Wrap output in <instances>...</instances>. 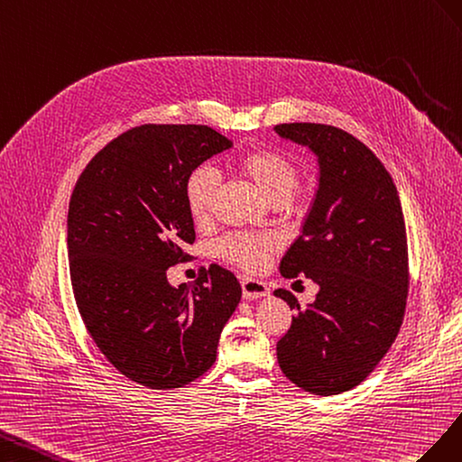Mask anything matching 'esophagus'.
I'll return each mask as SVG.
<instances>
[{
	"label": "esophagus",
	"instance_id": "obj_1",
	"mask_svg": "<svg viewBox=\"0 0 462 462\" xmlns=\"http://www.w3.org/2000/svg\"><path fill=\"white\" fill-rule=\"evenodd\" d=\"M242 290H244L245 300H259V298H265L271 294L267 284L261 281H255V279H242Z\"/></svg>",
	"mask_w": 462,
	"mask_h": 462
}]
</instances>
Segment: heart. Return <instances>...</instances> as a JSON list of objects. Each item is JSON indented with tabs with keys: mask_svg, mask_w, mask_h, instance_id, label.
<instances>
[{
	"mask_svg": "<svg viewBox=\"0 0 462 462\" xmlns=\"http://www.w3.org/2000/svg\"><path fill=\"white\" fill-rule=\"evenodd\" d=\"M240 172L254 183L267 203L284 205L298 183V168L290 158L279 151L259 149L240 158ZM218 178L213 168L199 166L186 180V203L197 222H205L213 213ZM279 242L273 236L238 234L228 236L218 245V254L244 271H259L265 267L269 257L276 252Z\"/></svg>",
	"mask_w": 462,
	"mask_h": 462,
	"instance_id": "b5f03b06",
	"label": "heart"
}]
</instances>
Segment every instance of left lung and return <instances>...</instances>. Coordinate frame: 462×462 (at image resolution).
Listing matches in <instances>:
<instances>
[{"label": "left lung", "mask_w": 462, "mask_h": 462, "mask_svg": "<svg viewBox=\"0 0 462 462\" xmlns=\"http://www.w3.org/2000/svg\"><path fill=\"white\" fill-rule=\"evenodd\" d=\"M279 137L308 147L319 183L281 274L319 284L313 304L274 290L292 315L276 345L282 374L313 394L360 385L387 354L402 325L408 247L397 188L379 158L346 131L325 124H281Z\"/></svg>", "instance_id": "8db88e82"}]
</instances>
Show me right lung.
<instances>
[{
	"label": "right lung",
	"mask_w": 462,
	"mask_h": 462,
	"mask_svg": "<svg viewBox=\"0 0 462 462\" xmlns=\"http://www.w3.org/2000/svg\"><path fill=\"white\" fill-rule=\"evenodd\" d=\"M232 141L207 125H141L108 143L83 170L68 215L79 313L117 372L149 389H178L217 360L242 298L218 265L193 284L166 271L195 242L186 180Z\"/></svg>",
	"instance_id": "right-lung-1"
}]
</instances>
